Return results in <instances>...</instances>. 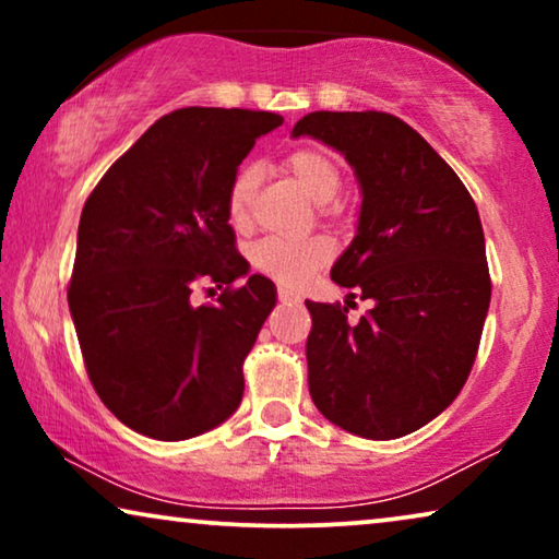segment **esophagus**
Instances as JSON below:
<instances>
[{
    "label": "esophagus",
    "instance_id": "1",
    "mask_svg": "<svg viewBox=\"0 0 559 559\" xmlns=\"http://www.w3.org/2000/svg\"><path fill=\"white\" fill-rule=\"evenodd\" d=\"M277 297H280V302H297V295L295 293H289V289H277Z\"/></svg>",
    "mask_w": 559,
    "mask_h": 559
}]
</instances>
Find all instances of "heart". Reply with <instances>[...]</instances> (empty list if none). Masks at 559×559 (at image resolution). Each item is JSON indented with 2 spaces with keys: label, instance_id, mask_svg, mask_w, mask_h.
Instances as JSON below:
<instances>
[{
  "label": "heart",
  "instance_id": "1",
  "mask_svg": "<svg viewBox=\"0 0 559 559\" xmlns=\"http://www.w3.org/2000/svg\"><path fill=\"white\" fill-rule=\"evenodd\" d=\"M285 170L293 180L318 201L323 218H341L343 201L338 198L343 186V170L331 152L323 147H297L285 157ZM257 190V170L243 165L234 175L226 190V218L236 231H247L251 224V201ZM333 259V243L325 236H310L302 241L262 239L249 249L251 270L274 280L277 285L297 287Z\"/></svg>",
  "mask_w": 559,
  "mask_h": 559
}]
</instances>
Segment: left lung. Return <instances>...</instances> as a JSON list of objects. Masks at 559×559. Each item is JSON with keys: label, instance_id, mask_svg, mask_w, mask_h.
<instances>
[{"label": "left lung", "instance_id": "obj_1", "mask_svg": "<svg viewBox=\"0 0 559 559\" xmlns=\"http://www.w3.org/2000/svg\"><path fill=\"white\" fill-rule=\"evenodd\" d=\"M293 134L354 165L358 234L331 277L373 300L356 325L341 302H305L310 396L343 430L402 438L461 394L476 361L491 302L478 209L453 167L392 114L312 111Z\"/></svg>", "mask_w": 559, "mask_h": 559}]
</instances>
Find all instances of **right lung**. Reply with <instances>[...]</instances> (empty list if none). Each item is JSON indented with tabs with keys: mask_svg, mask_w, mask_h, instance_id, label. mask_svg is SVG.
Segmentation results:
<instances>
[{
	"mask_svg": "<svg viewBox=\"0 0 559 559\" xmlns=\"http://www.w3.org/2000/svg\"><path fill=\"white\" fill-rule=\"evenodd\" d=\"M280 114L188 106L157 119L91 190L68 287L83 364L134 432L188 440L234 415L277 293L249 272L226 218L236 167ZM216 284V304L193 306Z\"/></svg>",
	"mask_w": 559,
	"mask_h": 559,
	"instance_id": "1",
	"label": "right lung"
}]
</instances>
